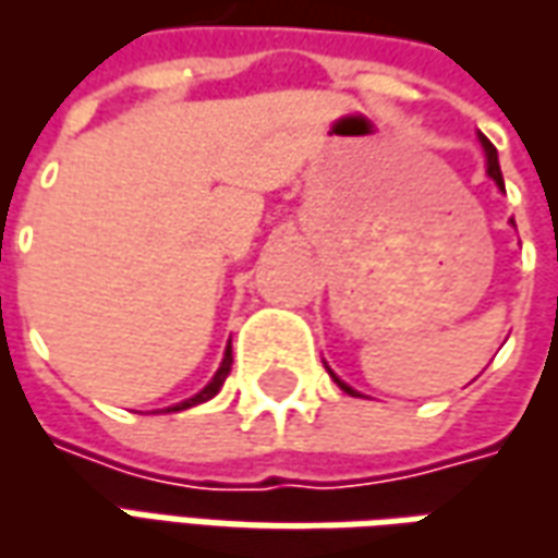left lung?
Returning a JSON list of instances; mask_svg holds the SVG:
<instances>
[{"label": "left lung", "instance_id": "obj_1", "mask_svg": "<svg viewBox=\"0 0 558 558\" xmlns=\"http://www.w3.org/2000/svg\"><path fill=\"white\" fill-rule=\"evenodd\" d=\"M478 143H481V148H484V158H487V175H490L493 182H496V187H499V191H505V179H502V170H499V155H496V146H493L490 140L484 137L481 131H478ZM511 227H514V218H511ZM326 371L331 374V379H335V383H338V386L347 391V395H352V398L359 395V391H355L352 386H347V383H343V379H340V376L335 374L328 364H326ZM359 398H362V395H359Z\"/></svg>", "mask_w": 558, "mask_h": 558}]
</instances>
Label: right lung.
<instances>
[{
	"mask_svg": "<svg viewBox=\"0 0 558 558\" xmlns=\"http://www.w3.org/2000/svg\"><path fill=\"white\" fill-rule=\"evenodd\" d=\"M230 367H232V347L227 343V350H223V359H220V367L215 371V376L208 379V386L203 388V391H196L194 398L182 400V403H175V407H167V412H182V410H191V407H196V403H206V400H211L215 395L220 391V386H223V379L230 376Z\"/></svg>",
	"mask_w": 558,
	"mask_h": 558,
	"instance_id": "1",
	"label": "right lung"
}]
</instances>
